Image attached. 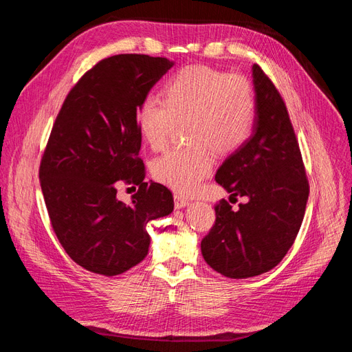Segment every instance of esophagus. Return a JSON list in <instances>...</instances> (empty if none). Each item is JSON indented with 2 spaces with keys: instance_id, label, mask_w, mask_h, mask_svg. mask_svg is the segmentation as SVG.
I'll return each instance as SVG.
<instances>
[{
  "instance_id": "esophagus-1",
  "label": "esophagus",
  "mask_w": 352,
  "mask_h": 352,
  "mask_svg": "<svg viewBox=\"0 0 352 352\" xmlns=\"http://www.w3.org/2000/svg\"><path fill=\"white\" fill-rule=\"evenodd\" d=\"M189 204V199L182 197L180 194H175V207L176 208H184Z\"/></svg>"
}]
</instances>
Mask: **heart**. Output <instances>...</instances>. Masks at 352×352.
Listing matches in <instances>:
<instances>
[{"label":"heart","instance_id":"obj_1","mask_svg":"<svg viewBox=\"0 0 352 352\" xmlns=\"http://www.w3.org/2000/svg\"><path fill=\"white\" fill-rule=\"evenodd\" d=\"M164 98L148 95L138 110L136 126L153 150L167 141L176 120H185L190 141L158 155L153 176L177 192L198 189L214 166L217 154H232L247 144L257 120V101L251 83L236 74L208 66H186L164 83Z\"/></svg>","mask_w":352,"mask_h":352}]
</instances>
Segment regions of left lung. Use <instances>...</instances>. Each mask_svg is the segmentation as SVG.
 I'll return each instance as SVG.
<instances>
[{
	"label": "left lung",
	"instance_id": "obj_1",
	"mask_svg": "<svg viewBox=\"0 0 352 352\" xmlns=\"http://www.w3.org/2000/svg\"><path fill=\"white\" fill-rule=\"evenodd\" d=\"M257 120L250 141L230 154L216 182L230 199L248 201L233 211L226 199L216 204V221L201 241L211 269L230 279L272 270L292 247L308 199V180L286 105L260 66H252Z\"/></svg>",
	"mask_w": 352,
	"mask_h": 352
}]
</instances>
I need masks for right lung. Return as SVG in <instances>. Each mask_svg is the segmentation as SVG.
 Wrapping results in <instances>:
<instances>
[{
  "label": "right lung",
  "instance_id": "obj_1",
  "mask_svg": "<svg viewBox=\"0 0 352 352\" xmlns=\"http://www.w3.org/2000/svg\"><path fill=\"white\" fill-rule=\"evenodd\" d=\"M175 63L119 54L104 58L74 85L52 126L39 182L51 226L80 267L104 276L132 269L148 254V221L173 211V195L144 182L136 117L148 92ZM120 183L140 186L131 205Z\"/></svg>",
  "mask_w": 352,
  "mask_h": 352
}]
</instances>
